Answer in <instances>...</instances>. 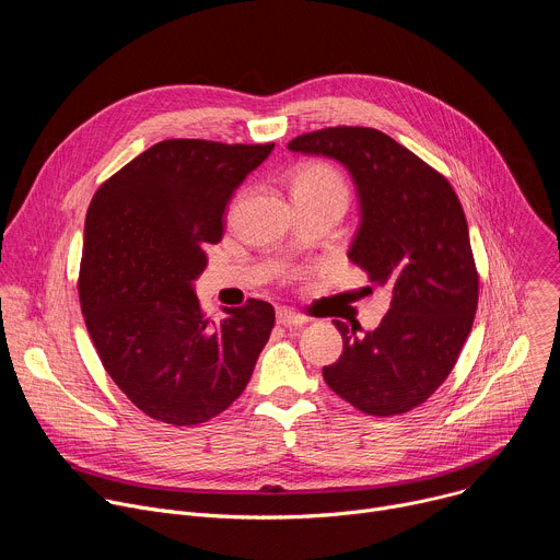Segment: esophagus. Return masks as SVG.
I'll use <instances>...</instances> for the list:
<instances>
[{"label": "esophagus", "instance_id": "1", "mask_svg": "<svg viewBox=\"0 0 560 560\" xmlns=\"http://www.w3.org/2000/svg\"><path fill=\"white\" fill-rule=\"evenodd\" d=\"M277 324L283 326V328H296V326H303L307 324V318L294 310H288V307H279L277 310Z\"/></svg>", "mask_w": 560, "mask_h": 560}]
</instances>
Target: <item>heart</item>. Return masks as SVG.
I'll use <instances>...</instances> for the list:
<instances>
[{
  "instance_id": "1",
  "label": "heart",
  "mask_w": 560,
  "mask_h": 560,
  "mask_svg": "<svg viewBox=\"0 0 560 560\" xmlns=\"http://www.w3.org/2000/svg\"><path fill=\"white\" fill-rule=\"evenodd\" d=\"M294 186H314V188H335V190H343L346 192V184L341 179V175L326 166V164H310L305 166L299 177H296V184Z\"/></svg>"
}]
</instances>
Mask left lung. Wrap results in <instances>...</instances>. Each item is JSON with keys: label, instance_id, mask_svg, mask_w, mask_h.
<instances>
[{"label": "left lung", "instance_id": "8db88e82", "mask_svg": "<svg viewBox=\"0 0 560 560\" xmlns=\"http://www.w3.org/2000/svg\"><path fill=\"white\" fill-rule=\"evenodd\" d=\"M288 148L346 166L361 212L348 257L392 288L376 330L335 322L343 354L324 378L363 415L410 412L447 378L474 324L478 275L460 201L441 173L374 128L314 130Z\"/></svg>", "mask_w": 560, "mask_h": 560}]
</instances>
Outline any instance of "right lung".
Returning <instances> with one entry per match:
<instances>
[{
    "label": "right lung",
    "mask_w": 560,
    "mask_h": 560,
    "mask_svg": "<svg viewBox=\"0 0 560 560\" xmlns=\"http://www.w3.org/2000/svg\"><path fill=\"white\" fill-rule=\"evenodd\" d=\"M275 143L166 139L95 192L84 228L79 301L95 350L150 419L199 425L242 394L275 328V307L250 299L219 324L192 283L219 244L234 190Z\"/></svg>",
    "instance_id": "right-lung-1"
}]
</instances>
